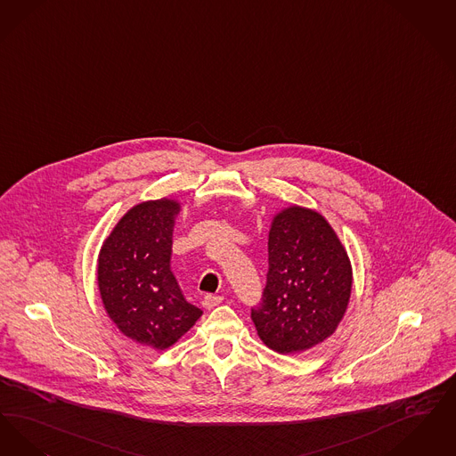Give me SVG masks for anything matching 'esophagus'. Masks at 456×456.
<instances>
[{
	"label": "esophagus",
	"mask_w": 456,
	"mask_h": 456,
	"mask_svg": "<svg viewBox=\"0 0 456 456\" xmlns=\"http://www.w3.org/2000/svg\"><path fill=\"white\" fill-rule=\"evenodd\" d=\"M221 301H223V297H215V295H208V297H204V299H202V306H204L206 310H211V308L218 306Z\"/></svg>",
	"instance_id": "34e87169"
}]
</instances>
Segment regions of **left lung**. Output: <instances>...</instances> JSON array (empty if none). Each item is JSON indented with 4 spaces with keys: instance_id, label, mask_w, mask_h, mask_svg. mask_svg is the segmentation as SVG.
<instances>
[{
    "instance_id": "1",
    "label": "left lung",
    "mask_w": 456,
    "mask_h": 456,
    "mask_svg": "<svg viewBox=\"0 0 456 456\" xmlns=\"http://www.w3.org/2000/svg\"><path fill=\"white\" fill-rule=\"evenodd\" d=\"M351 291V258L327 218L297 204L276 211L267 284L252 310L260 340L279 354L315 347L336 332Z\"/></svg>"
}]
</instances>
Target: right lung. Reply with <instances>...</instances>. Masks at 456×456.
<instances>
[{
    "mask_svg": "<svg viewBox=\"0 0 456 456\" xmlns=\"http://www.w3.org/2000/svg\"><path fill=\"white\" fill-rule=\"evenodd\" d=\"M178 199L142 200L116 223L100 247L97 282L103 310L122 336L165 351L202 312L191 305L170 271Z\"/></svg>",
    "mask_w": 456,
    "mask_h": 456,
    "instance_id": "obj_1",
    "label": "right lung"
}]
</instances>
